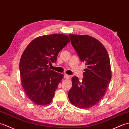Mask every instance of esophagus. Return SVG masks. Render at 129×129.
Here are the masks:
<instances>
[{"instance_id":"esophagus-1","label":"esophagus","mask_w":129,"mask_h":129,"mask_svg":"<svg viewBox=\"0 0 129 129\" xmlns=\"http://www.w3.org/2000/svg\"><path fill=\"white\" fill-rule=\"evenodd\" d=\"M64 78L65 79H70V76L69 75H67V74H64Z\"/></svg>"}]
</instances>
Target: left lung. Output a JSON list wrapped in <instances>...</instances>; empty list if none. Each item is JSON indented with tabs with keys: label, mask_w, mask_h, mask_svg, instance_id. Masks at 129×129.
Instances as JSON below:
<instances>
[{
	"label": "left lung",
	"mask_w": 129,
	"mask_h": 129,
	"mask_svg": "<svg viewBox=\"0 0 129 129\" xmlns=\"http://www.w3.org/2000/svg\"><path fill=\"white\" fill-rule=\"evenodd\" d=\"M68 36L80 60L87 66L81 82L77 77L72 78L68 98L76 107L90 108L104 95L110 82L109 57L102 43L93 37L72 34Z\"/></svg>",
	"instance_id": "obj_1"
}]
</instances>
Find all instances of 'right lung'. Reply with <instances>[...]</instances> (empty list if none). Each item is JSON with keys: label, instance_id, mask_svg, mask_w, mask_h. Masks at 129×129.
Segmentation results:
<instances>
[{"label": "right lung", "instance_id": "1", "mask_svg": "<svg viewBox=\"0 0 129 129\" xmlns=\"http://www.w3.org/2000/svg\"><path fill=\"white\" fill-rule=\"evenodd\" d=\"M70 40L63 34L38 37L25 48L19 64L21 85L28 99L39 105L52 101L63 74L51 70L48 64L55 63L59 52Z\"/></svg>", "mask_w": 129, "mask_h": 129}]
</instances>
